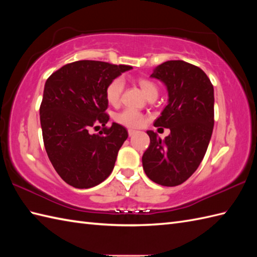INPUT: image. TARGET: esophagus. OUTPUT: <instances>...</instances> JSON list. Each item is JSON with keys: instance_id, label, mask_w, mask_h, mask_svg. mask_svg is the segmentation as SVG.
I'll return each instance as SVG.
<instances>
[{"instance_id": "esophagus-1", "label": "esophagus", "mask_w": 257, "mask_h": 257, "mask_svg": "<svg viewBox=\"0 0 257 257\" xmlns=\"http://www.w3.org/2000/svg\"><path fill=\"white\" fill-rule=\"evenodd\" d=\"M136 133H137V132H136V130H134V129H129L128 130V134H129L130 137H132V136H134Z\"/></svg>"}]
</instances>
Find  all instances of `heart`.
<instances>
[{
  "label": "heart",
  "instance_id": "obj_1",
  "mask_svg": "<svg viewBox=\"0 0 257 257\" xmlns=\"http://www.w3.org/2000/svg\"><path fill=\"white\" fill-rule=\"evenodd\" d=\"M138 84L140 88L143 89L144 94L150 98H156L158 96V92H159V87L155 83L154 80L149 78L140 77L138 78ZM124 89V80L122 77H116L113 78L110 83H109L106 87V98L108 102L112 106H116L120 101V98ZM114 120L120 124L125 125V127L129 128H138L140 125H143L146 117L144 113L139 111H136L134 109H123L122 111L118 112L116 116H114Z\"/></svg>",
  "mask_w": 257,
  "mask_h": 257
}]
</instances>
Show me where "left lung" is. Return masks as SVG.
<instances>
[{"instance_id":"1","label":"left lung","mask_w":257,"mask_h":257,"mask_svg":"<svg viewBox=\"0 0 257 257\" xmlns=\"http://www.w3.org/2000/svg\"><path fill=\"white\" fill-rule=\"evenodd\" d=\"M151 77L168 88L169 102L155 127L170 129L161 140L148 130L150 145L143 156L144 170L152 181L176 187L192 176L203 160L214 125V89L200 67L184 61H168Z\"/></svg>"}]
</instances>
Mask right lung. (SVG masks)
I'll return each mask as SVG.
<instances>
[{
  "label": "right lung",
  "instance_id": "1",
  "mask_svg": "<svg viewBox=\"0 0 257 257\" xmlns=\"http://www.w3.org/2000/svg\"><path fill=\"white\" fill-rule=\"evenodd\" d=\"M132 68L77 61L64 65L46 80L40 107L43 140L54 169L74 188L95 187L113 170L128 132L116 122L106 127V87ZM99 123L103 132L89 134L90 128Z\"/></svg>",
  "mask_w": 257,
  "mask_h": 257
}]
</instances>
